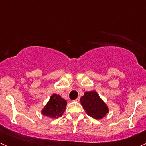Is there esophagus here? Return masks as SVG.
Instances as JSON below:
<instances>
[{"label":"esophagus","instance_id":"obj_1","mask_svg":"<svg viewBox=\"0 0 146 146\" xmlns=\"http://www.w3.org/2000/svg\"><path fill=\"white\" fill-rule=\"evenodd\" d=\"M75 102H79V101H80V98H77V99H76V100H74Z\"/></svg>","mask_w":146,"mask_h":146}]
</instances>
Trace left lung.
<instances>
[{
    "mask_svg": "<svg viewBox=\"0 0 146 146\" xmlns=\"http://www.w3.org/2000/svg\"><path fill=\"white\" fill-rule=\"evenodd\" d=\"M80 103L85 112L95 119H102L109 113V108L95 91L85 92L80 98Z\"/></svg>",
    "mask_w": 146,
    "mask_h": 146,
    "instance_id": "left-lung-1",
    "label": "left lung"
}]
</instances>
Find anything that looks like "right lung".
<instances>
[{"label":"right lung","mask_w":146,"mask_h":146,"mask_svg":"<svg viewBox=\"0 0 146 146\" xmlns=\"http://www.w3.org/2000/svg\"><path fill=\"white\" fill-rule=\"evenodd\" d=\"M67 102L59 95L53 94L42 110V114L51 119L61 117L66 110Z\"/></svg>","instance_id":"1"}]
</instances>
